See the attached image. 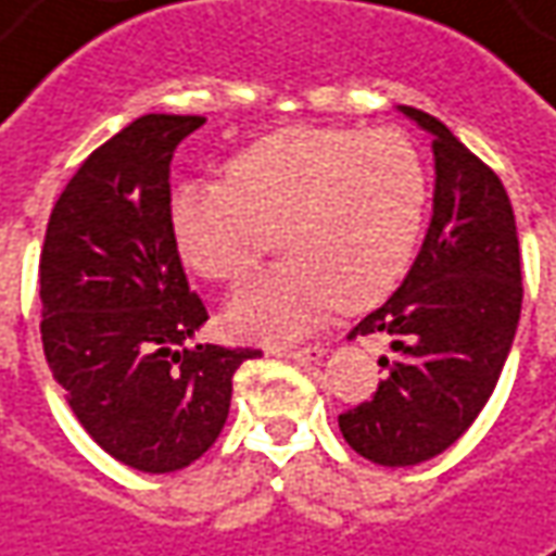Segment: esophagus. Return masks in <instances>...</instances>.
I'll use <instances>...</instances> for the list:
<instances>
[{"instance_id": "obj_1", "label": "esophagus", "mask_w": 556, "mask_h": 556, "mask_svg": "<svg viewBox=\"0 0 556 556\" xmlns=\"http://www.w3.org/2000/svg\"><path fill=\"white\" fill-rule=\"evenodd\" d=\"M281 357L296 359V363H317V359L327 357V348L324 344H308V348H300V351H281Z\"/></svg>"}]
</instances>
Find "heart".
<instances>
[{"instance_id": "b5f03b06", "label": "heart", "mask_w": 556, "mask_h": 556, "mask_svg": "<svg viewBox=\"0 0 556 556\" xmlns=\"http://www.w3.org/2000/svg\"><path fill=\"white\" fill-rule=\"evenodd\" d=\"M427 168L396 129L290 126L229 160L227 184H187L168 202L184 266L236 281L278 244L287 260L232 293L227 327L287 344L339 305L366 312L405 278L427 214Z\"/></svg>"}]
</instances>
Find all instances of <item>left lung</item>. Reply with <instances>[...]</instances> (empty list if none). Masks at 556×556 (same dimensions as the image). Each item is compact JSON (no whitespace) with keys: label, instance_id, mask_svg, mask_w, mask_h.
Wrapping results in <instances>:
<instances>
[{"label":"left lung","instance_id":"8db88e82","mask_svg":"<svg viewBox=\"0 0 556 556\" xmlns=\"http://www.w3.org/2000/svg\"><path fill=\"white\" fill-rule=\"evenodd\" d=\"M400 111L432 136L435 190L420 254L405 281L351 336H388V378L339 415L344 442L378 466H417L472 427L515 342L520 251L496 172L427 111Z\"/></svg>","mask_w":556,"mask_h":556}]
</instances>
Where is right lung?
<instances>
[{
  "label": "right lung",
  "mask_w": 556,
  "mask_h": 556,
  "mask_svg": "<svg viewBox=\"0 0 556 556\" xmlns=\"http://www.w3.org/2000/svg\"><path fill=\"white\" fill-rule=\"evenodd\" d=\"M199 114H144L87 156L53 205L41 342L96 445L139 472L199 460L220 435L232 375L260 351L187 344L208 312L190 293L168 227L175 148Z\"/></svg>",
  "instance_id": "obj_1"
}]
</instances>
